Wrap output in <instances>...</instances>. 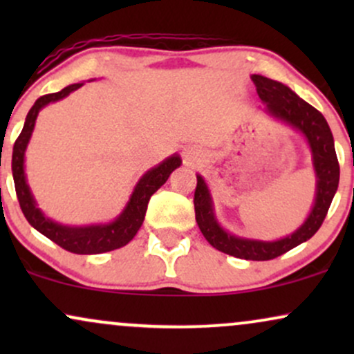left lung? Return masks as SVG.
I'll return each instance as SVG.
<instances>
[{"label": "left lung", "mask_w": 354, "mask_h": 354, "mask_svg": "<svg viewBox=\"0 0 354 354\" xmlns=\"http://www.w3.org/2000/svg\"><path fill=\"white\" fill-rule=\"evenodd\" d=\"M251 80L256 84V91L265 104L266 115L291 126L296 131L301 133L306 140L316 176L313 208L303 225L281 239L263 241V239L236 236L219 225L216 214H214L213 198H211L208 185L203 180L201 174H196L198 185L194 189V213H196V223L203 236L221 253L234 256V258L251 259V261H268V259L278 258L286 251L293 250L295 246L308 241L319 230L326 218L328 209H330L336 189H338L339 165L331 129L318 109L308 104L295 91H291V88L279 81L270 80L261 75H253Z\"/></svg>", "instance_id": "obj_1"}]
</instances>
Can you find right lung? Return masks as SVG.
Segmentation results:
<instances>
[{"instance_id": "right-lung-1", "label": "right lung", "mask_w": 354, "mask_h": 354, "mask_svg": "<svg viewBox=\"0 0 354 354\" xmlns=\"http://www.w3.org/2000/svg\"><path fill=\"white\" fill-rule=\"evenodd\" d=\"M83 86V83H75L70 86L63 88L58 93L44 95L35 101L30 113L26 115L23 131L19 133L18 140L13 146V160H11V169H13V180L16 188V196H18L19 206L24 218L28 219L36 231L50 238L56 245L64 248L66 251L76 254H100L106 251L118 250V248L128 245L138 230L141 228L145 221L146 209H148L149 198L156 193L161 186L165 185L174 169L181 166L180 154L166 158L160 165L148 169L143 176L136 183L131 196L118 216L109 223H100V225L88 226H70L63 223L55 221L48 218L36 205V200L31 193L30 185H28L26 173H24V153H26L28 143H30L31 135L36 124L38 113L46 106V104L55 103L66 98L68 95Z\"/></svg>"}]
</instances>
